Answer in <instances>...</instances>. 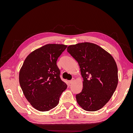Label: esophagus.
Wrapping results in <instances>:
<instances>
[{"mask_svg": "<svg viewBox=\"0 0 133 133\" xmlns=\"http://www.w3.org/2000/svg\"><path fill=\"white\" fill-rule=\"evenodd\" d=\"M74 82V79H73L72 80H70V81H69V84H72L73 83V82Z\"/></svg>", "mask_w": 133, "mask_h": 133, "instance_id": "34e87169", "label": "esophagus"}]
</instances>
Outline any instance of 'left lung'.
<instances>
[{
    "mask_svg": "<svg viewBox=\"0 0 133 133\" xmlns=\"http://www.w3.org/2000/svg\"><path fill=\"white\" fill-rule=\"evenodd\" d=\"M67 51L78 62L83 79V89L76 95L84 110L97 111L109 101L118 83V68L111 55L95 44L71 45Z\"/></svg>",
    "mask_w": 133,
    "mask_h": 133,
    "instance_id": "1",
    "label": "left lung"
}]
</instances>
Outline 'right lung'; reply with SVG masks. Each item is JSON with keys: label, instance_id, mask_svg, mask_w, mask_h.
<instances>
[{"label": "right lung", "instance_id": "1", "mask_svg": "<svg viewBox=\"0 0 133 133\" xmlns=\"http://www.w3.org/2000/svg\"><path fill=\"white\" fill-rule=\"evenodd\" d=\"M67 45L49 44L27 56L19 75L23 94L31 106L41 111L57 106L67 85L60 78L57 61Z\"/></svg>", "mask_w": 133, "mask_h": 133}]
</instances>
